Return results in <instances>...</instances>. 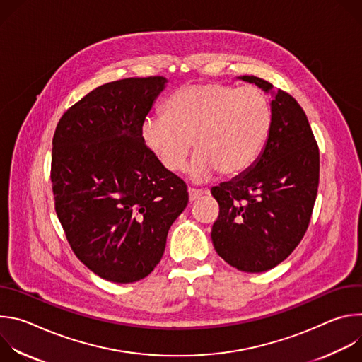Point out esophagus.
Returning <instances> with one entry per match:
<instances>
[{"mask_svg":"<svg viewBox=\"0 0 362 362\" xmlns=\"http://www.w3.org/2000/svg\"><path fill=\"white\" fill-rule=\"evenodd\" d=\"M209 193V190H203V189H189V200L190 202H194L196 199H199L200 196H203V194H208Z\"/></svg>","mask_w":362,"mask_h":362,"instance_id":"esophagus-1","label":"esophagus"}]
</instances>
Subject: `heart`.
<instances>
[{
    "mask_svg": "<svg viewBox=\"0 0 362 362\" xmlns=\"http://www.w3.org/2000/svg\"><path fill=\"white\" fill-rule=\"evenodd\" d=\"M272 126V103L261 88L206 81L175 91L162 115L143 120L141 137L170 172L185 169L194 144L190 173L204 180L216 170L226 177L247 170L264 151Z\"/></svg>",
    "mask_w": 362,
    "mask_h": 362,
    "instance_id": "1",
    "label": "heart"
}]
</instances>
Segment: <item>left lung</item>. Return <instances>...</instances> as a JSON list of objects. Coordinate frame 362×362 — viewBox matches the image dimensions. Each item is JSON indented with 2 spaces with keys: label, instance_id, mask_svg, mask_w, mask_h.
<instances>
[{
  "label": "left lung",
  "instance_id": "left-lung-1",
  "mask_svg": "<svg viewBox=\"0 0 362 362\" xmlns=\"http://www.w3.org/2000/svg\"><path fill=\"white\" fill-rule=\"evenodd\" d=\"M272 97L274 126L256 163L214 187L219 216L212 226L218 255L242 272L279 265L302 240L320 185V148L305 112L286 91L243 76Z\"/></svg>",
  "mask_w": 362,
  "mask_h": 362
}]
</instances>
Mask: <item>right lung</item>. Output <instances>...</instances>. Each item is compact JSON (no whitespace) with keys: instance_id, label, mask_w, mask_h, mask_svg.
<instances>
[{"instance_id":"add662e5","label":"right lung","mask_w":362,"mask_h":362,"mask_svg":"<svg viewBox=\"0 0 362 362\" xmlns=\"http://www.w3.org/2000/svg\"><path fill=\"white\" fill-rule=\"evenodd\" d=\"M165 77L103 84L60 119L51 154L54 208L78 259L100 278L130 284L160 262L186 183L148 150L141 123Z\"/></svg>"}]
</instances>
